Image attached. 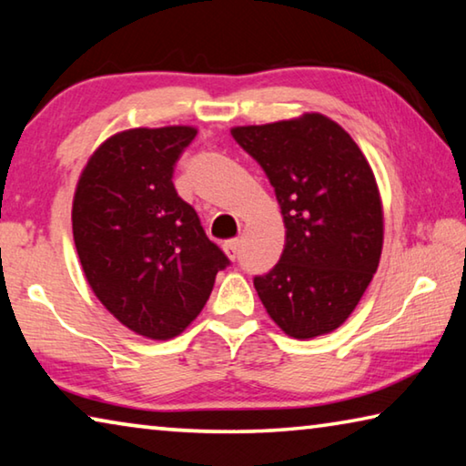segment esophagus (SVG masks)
<instances>
[{
	"mask_svg": "<svg viewBox=\"0 0 466 466\" xmlns=\"http://www.w3.org/2000/svg\"><path fill=\"white\" fill-rule=\"evenodd\" d=\"M238 247H240L238 238H232V240H226L224 242V252L232 258V261H234L236 257H238Z\"/></svg>",
	"mask_w": 466,
	"mask_h": 466,
	"instance_id": "34e87169",
	"label": "esophagus"
}]
</instances>
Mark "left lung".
<instances>
[{
  "label": "left lung",
  "instance_id": "1",
  "mask_svg": "<svg viewBox=\"0 0 466 466\" xmlns=\"http://www.w3.org/2000/svg\"><path fill=\"white\" fill-rule=\"evenodd\" d=\"M265 170L286 224L279 263L257 275L269 317L296 339L341 327L372 281L382 252L374 172L343 127L319 113L234 127Z\"/></svg>",
  "mask_w": 466,
  "mask_h": 466
}]
</instances>
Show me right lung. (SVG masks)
I'll return each instance as SVG.
<instances>
[{
    "label": "right lung",
    "mask_w": 466,
    "mask_h": 466,
    "mask_svg": "<svg viewBox=\"0 0 466 466\" xmlns=\"http://www.w3.org/2000/svg\"><path fill=\"white\" fill-rule=\"evenodd\" d=\"M197 129L175 125L108 137L77 180L72 224L96 298L133 333L172 339L191 325L230 265L172 177Z\"/></svg>",
    "instance_id": "right-lung-1"
}]
</instances>
